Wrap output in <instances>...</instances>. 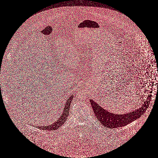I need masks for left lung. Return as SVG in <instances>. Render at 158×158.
<instances>
[{
    "label": "left lung",
    "instance_id": "obj_1",
    "mask_svg": "<svg viewBox=\"0 0 158 158\" xmlns=\"http://www.w3.org/2000/svg\"><path fill=\"white\" fill-rule=\"evenodd\" d=\"M150 97L151 95H149L147 97L146 101L143 102L141 107L131 113L124 114H114L113 113H110L107 110L104 109L92 99L90 100V102L94 115L102 125L109 128H115L124 127L139 118L148 108L149 100H151Z\"/></svg>",
    "mask_w": 158,
    "mask_h": 158
}]
</instances>
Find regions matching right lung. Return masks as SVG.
<instances>
[{"instance_id": "obj_1", "label": "right lung", "mask_w": 158, "mask_h": 158, "mask_svg": "<svg viewBox=\"0 0 158 158\" xmlns=\"http://www.w3.org/2000/svg\"><path fill=\"white\" fill-rule=\"evenodd\" d=\"M72 100V97L71 96L70 98L67 99L66 104H65L64 108L63 109V113L60 115V117L58 118V120L55 121L54 123L50 125H47L44 127H37L39 129L44 130H55L58 129L59 127H61L64 124V123L66 121L67 119L68 115H69V111L70 109V105H71V102Z\"/></svg>"}]
</instances>
